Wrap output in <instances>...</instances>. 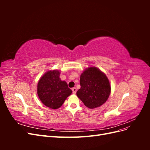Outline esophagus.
<instances>
[{"mask_svg":"<svg viewBox=\"0 0 150 150\" xmlns=\"http://www.w3.org/2000/svg\"><path fill=\"white\" fill-rule=\"evenodd\" d=\"M72 93H73V94H76V93L77 91V89L76 88H73L72 89Z\"/></svg>","mask_w":150,"mask_h":150,"instance_id":"34e87169","label":"esophagus"}]
</instances>
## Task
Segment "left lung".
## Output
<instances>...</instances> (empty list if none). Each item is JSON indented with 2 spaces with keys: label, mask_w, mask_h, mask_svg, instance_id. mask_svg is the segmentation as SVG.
<instances>
[{
  "label": "left lung",
  "mask_w": 150,
  "mask_h": 150,
  "mask_svg": "<svg viewBox=\"0 0 150 150\" xmlns=\"http://www.w3.org/2000/svg\"><path fill=\"white\" fill-rule=\"evenodd\" d=\"M81 88L78 97L90 109L101 106L111 93V85L106 74L96 67L86 69L80 76Z\"/></svg>",
  "instance_id": "left-lung-1"
}]
</instances>
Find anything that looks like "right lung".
<instances>
[{"label": "right lung", "instance_id": "right-lung-1", "mask_svg": "<svg viewBox=\"0 0 150 150\" xmlns=\"http://www.w3.org/2000/svg\"><path fill=\"white\" fill-rule=\"evenodd\" d=\"M59 76V71H49L40 78L38 84L39 99L45 106L52 110L59 108L72 93L67 83L61 81Z\"/></svg>", "mask_w": 150, "mask_h": 150}]
</instances>
